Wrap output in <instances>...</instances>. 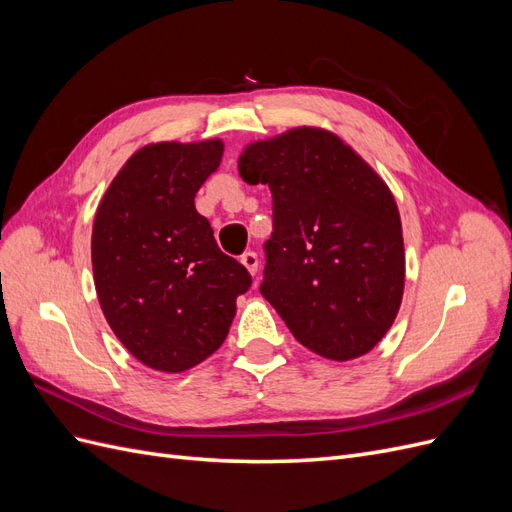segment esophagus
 Wrapping results in <instances>:
<instances>
[{
  "label": "esophagus",
  "instance_id": "esophagus-1",
  "mask_svg": "<svg viewBox=\"0 0 512 512\" xmlns=\"http://www.w3.org/2000/svg\"><path fill=\"white\" fill-rule=\"evenodd\" d=\"M241 265L250 271V275H256L258 273V256L254 252H245L241 256Z\"/></svg>",
  "mask_w": 512,
  "mask_h": 512
}]
</instances>
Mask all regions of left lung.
Returning a JSON list of instances; mask_svg holds the SVG:
<instances>
[{
    "instance_id": "8db88e82",
    "label": "left lung",
    "mask_w": 512,
    "mask_h": 512,
    "mask_svg": "<svg viewBox=\"0 0 512 512\" xmlns=\"http://www.w3.org/2000/svg\"><path fill=\"white\" fill-rule=\"evenodd\" d=\"M237 166L273 196L262 297L307 350L331 361L367 354L393 327L406 284L389 185L344 138L314 126L247 143Z\"/></svg>"
}]
</instances>
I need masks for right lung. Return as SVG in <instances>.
Returning <instances> with one entry per match:
<instances>
[{"mask_svg":"<svg viewBox=\"0 0 512 512\" xmlns=\"http://www.w3.org/2000/svg\"><path fill=\"white\" fill-rule=\"evenodd\" d=\"M220 138L138 149L104 192L91 267L108 327L143 365L179 374L218 350L252 277L213 239L194 198L220 168Z\"/></svg>","mask_w":512,"mask_h":512,"instance_id":"right-lung-1","label":"right lung"}]
</instances>
